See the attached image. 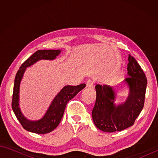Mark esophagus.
<instances>
[{
    "label": "esophagus",
    "mask_w": 158,
    "mask_h": 158,
    "mask_svg": "<svg viewBox=\"0 0 158 158\" xmlns=\"http://www.w3.org/2000/svg\"><path fill=\"white\" fill-rule=\"evenodd\" d=\"M94 81L91 79H89L86 82V88L87 89H91L93 88Z\"/></svg>",
    "instance_id": "esophagus-1"
}]
</instances>
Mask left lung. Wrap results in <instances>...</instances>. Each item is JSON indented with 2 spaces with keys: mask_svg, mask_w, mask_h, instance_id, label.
I'll return each instance as SVG.
<instances>
[{
  "mask_svg": "<svg viewBox=\"0 0 158 158\" xmlns=\"http://www.w3.org/2000/svg\"><path fill=\"white\" fill-rule=\"evenodd\" d=\"M127 75L125 81L130 93L126 102L119 105L114 104L115 92L109 85L97 84L96 99L92 110L95 126L106 132L122 131L132 126L141 112L145 103L147 84V77L135 58L129 55Z\"/></svg>",
  "mask_w": 158,
  "mask_h": 158,
  "instance_id": "1",
  "label": "left lung"
}]
</instances>
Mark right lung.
<instances>
[{
    "mask_svg": "<svg viewBox=\"0 0 158 158\" xmlns=\"http://www.w3.org/2000/svg\"><path fill=\"white\" fill-rule=\"evenodd\" d=\"M61 52L60 50H38L28 58L20 66L16 73L13 86L11 106L13 112L19 123L25 130L36 134H47L52 132L59 125L66 106L70 100L85 87V83L79 85H66L61 89L53 100L45 115L38 121H30L22 115L19 107V85L23 73L27 67L34 64L40 60H53Z\"/></svg>",
    "mask_w": 158,
    "mask_h": 158,
    "instance_id": "1",
    "label": "right lung"
}]
</instances>
